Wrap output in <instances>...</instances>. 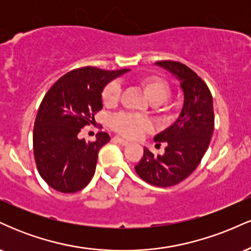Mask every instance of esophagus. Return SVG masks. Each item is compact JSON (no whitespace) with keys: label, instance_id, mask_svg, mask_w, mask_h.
Returning <instances> with one entry per match:
<instances>
[{"label":"esophagus","instance_id":"obj_1","mask_svg":"<svg viewBox=\"0 0 251 251\" xmlns=\"http://www.w3.org/2000/svg\"><path fill=\"white\" fill-rule=\"evenodd\" d=\"M113 140H114V142H117L118 144H120V145H123V146L128 145V142H126L125 139H123V138H120V137H114Z\"/></svg>","mask_w":251,"mask_h":251}]
</instances>
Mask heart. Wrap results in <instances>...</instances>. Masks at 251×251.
<instances>
[{"mask_svg": "<svg viewBox=\"0 0 251 251\" xmlns=\"http://www.w3.org/2000/svg\"><path fill=\"white\" fill-rule=\"evenodd\" d=\"M134 83L135 86L143 89L150 101L153 102L155 112L166 116L174 111L175 105L168 100L170 93H171V87L165 79L153 75V74H149V75L137 77L134 80ZM120 92H122V88H120L119 83H107L101 92L103 105L106 107H114L119 101ZM109 125L118 134L128 138V139H135L151 129V123L149 119L132 113H119L112 117Z\"/></svg>", "mask_w": 251, "mask_h": 251, "instance_id": "1", "label": "heart"}]
</instances>
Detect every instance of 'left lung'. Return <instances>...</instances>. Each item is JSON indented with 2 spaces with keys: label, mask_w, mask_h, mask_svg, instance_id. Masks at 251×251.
Listing matches in <instances>:
<instances>
[{
  "label": "left lung",
  "mask_w": 251,
  "mask_h": 251,
  "mask_svg": "<svg viewBox=\"0 0 251 251\" xmlns=\"http://www.w3.org/2000/svg\"><path fill=\"white\" fill-rule=\"evenodd\" d=\"M157 65L179 79L184 105L174 125L154 137L157 146L165 144L164 154H153L144 149V155L134 169L146 183L168 188L188 178L205 154L214 133V100L208 85L184 63L163 60Z\"/></svg>",
  "instance_id": "8db88e82"
}]
</instances>
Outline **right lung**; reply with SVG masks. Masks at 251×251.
Masks as SVG:
<instances>
[{"mask_svg":"<svg viewBox=\"0 0 251 251\" xmlns=\"http://www.w3.org/2000/svg\"><path fill=\"white\" fill-rule=\"evenodd\" d=\"M126 72L76 68L60 77L43 97L34 124L33 149L37 171L50 188L73 194L91 181L99 150L109 142V135L99 132L96 142H86L77 134L93 124L102 108L106 83Z\"/></svg>","mask_w":251,"mask_h":251,"instance_id":"1","label":"right lung"}]
</instances>
